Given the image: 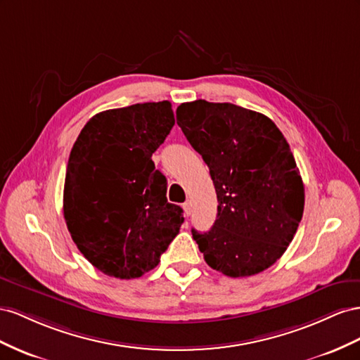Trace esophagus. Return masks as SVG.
<instances>
[{"instance_id": "1", "label": "esophagus", "mask_w": 360, "mask_h": 360, "mask_svg": "<svg viewBox=\"0 0 360 360\" xmlns=\"http://www.w3.org/2000/svg\"><path fill=\"white\" fill-rule=\"evenodd\" d=\"M182 208H184V214H186L187 217H188V215L191 214V203H190V202H186V203L182 205Z\"/></svg>"}]
</instances>
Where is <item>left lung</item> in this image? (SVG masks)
Masks as SVG:
<instances>
[{
  "label": "left lung",
  "mask_w": 360,
  "mask_h": 360,
  "mask_svg": "<svg viewBox=\"0 0 360 360\" xmlns=\"http://www.w3.org/2000/svg\"><path fill=\"white\" fill-rule=\"evenodd\" d=\"M176 122L217 193L212 228L191 229L205 261L229 277L266 270L292 241L304 208L288 141L271 119L229 102H186Z\"/></svg>",
  "instance_id": "obj_1"
}]
</instances>
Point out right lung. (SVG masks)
I'll return each mask as SVG.
<instances>
[{
  "label": "right lung",
  "mask_w": 360,
  "mask_h": 360,
  "mask_svg": "<svg viewBox=\"0 0 360 360\" xmlns=\"http://www.w3.org/2000/svg\"><path fill=\"white\" fill-rule=\"evenodd\" d=\"M169 101L107 110L91 117L70 150L63 214L84 258L104 274L134 279L155 269L179 233L182 208L152 153L169 136Z\"/></svg>",
  "instance_id": "add662e5"
}]
</instances>
